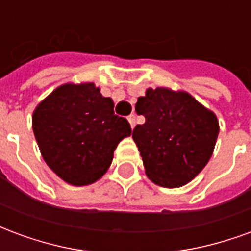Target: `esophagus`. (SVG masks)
Segmentation results:
<instances>
[{
  "mask_svg": "<svg viewBox=\"0 0 251 251\" xmlns=\"http://www.w3.org/2000/svg\"><path fill=\"white\" fill-rule=\"evenodd\" d=\"M127 121H129V124H130L131 129H133V127L136 126V115L130 114L129 117H127Z\"/></svg>",
  "mask_w": 251,
  "mask_h": 251,
  "instance_id": "1",
  "label": "esophagus"
}]
</instances>
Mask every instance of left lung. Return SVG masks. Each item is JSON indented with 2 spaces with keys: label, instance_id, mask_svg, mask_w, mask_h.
<instances>
[{
  "label": "left lung",
  "instance_id": "1",
  "mask_svg": "<svg viewBox=\"0 0 251 251\" xmlns=\"http://www.w3.org/2000/svg\"><path fill=\"white\" fill-rule=\"evenodd\" d=\"M145 124L133 140L141 153L145 174L154 184L176 188L204 168L215 148L219 125L215 114L184 91L148 88L136 103Z\"/></svg>",
  "mask_w": 251,
  "mask_h": 251
}]
</instances>
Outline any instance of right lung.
I'll return each mask as SVG.
<instances>
[{
	"label": "right lung",
	"mask_w": 251,
	"mask_h": 251,
	"mask_svg": "<svg viewBox=\"0 0 251 251\" xmlns=\"http://www.w3.org/2000/svg\"><path fill=\"white\" fill-rule=\"evenodd\" d=\"M32 126L48 167L79 187L100 179L117 145L131 134L130 124L114 114V102L94 83L57 87L36 107Z\"/></svg>",
	"instance_id": "right-lung-1"
}]
</instances>
